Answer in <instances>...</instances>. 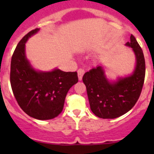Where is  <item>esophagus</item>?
Returning a JSON list of instances; mask_svg holds the SVG:
<instances>
[{"mask_svg":"<svg viewBox=\"0 0 154 154\" xmlns=\"http://www.w3.org/2000/svg\"><path fill=\"white\" fill-rule=\"evenodd\" d=\"M84 73H85V71L82 69H79L78 70V76H79V80L81 81L82 79V76H83Z\"/></svg>","mask_w":154,"mask_h":154,"instance_id":"1","label":"esophagus"}]
</instances>
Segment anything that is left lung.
Wrapping results in <instances>:
<instances>
[{
    "label": "left lung",
    "instance_id": "obj_1",
    "mask_svg": "<svg viewBox=\"0 0 154 154\" xmlns=\"http://www.w3.org/2000/svg\"><path fill=\"white\" fill-rule=\"evenodd\" d=\"M135 53L137 65L133 74L110 82L102 66L93 68L82 77L92 112L103 119H115L130 111L138 100L145 79V58L135 37L126 44Z\"/></svg>",
    "mask_w": 154,
    "mask_h": 154
}]
</instances>
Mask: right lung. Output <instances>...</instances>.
Wrapping results in <instances>:
<instances>
[{"label":"right lung","mask_w":154,"mask_h":154,"mask_svg":"<svg viewBox=\"0 0 154 154\" xmlns=\"http://www.w3.org/2000/svg\"><path fill=\"white\" fill-rule=\"evenodd\" d=\"M39 31L35 28L24 35L14 51L11 62L10 81L19 106L29 116L40 120L51 119L63 109L69 89L78 82L76 72L59 69L38 72L25 56V43Z\"/></svg>","instance_id":"add662e5"}]
</instances>
